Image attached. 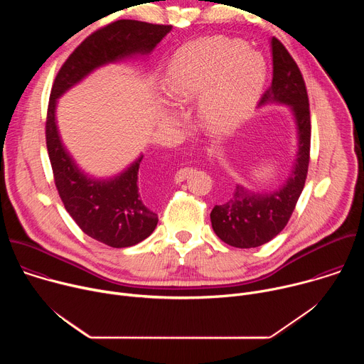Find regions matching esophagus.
<instances>
[{"mask_svg":"<svg viewBox=\"0 0 364 364\" xmlns=\"http://www.w3.org/2000/svg\"><path fill=\"white\" fill-rule=\"evenodd\" d=\"M193 173V170L191 168H180L177 173H176V176H174V181L176 183H181V181H184L190 174Z\"/></svg>","mask_w":364,"mask_h":364,"instance_id":"34e87169","label":"esophagus"}]
</instances>
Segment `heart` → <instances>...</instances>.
I'll return each instance as SVG.
<instances>
[{
	"label": "heart",
	"mask_w": 364,
	"mask_h": 364,
	"mask_svg": "<svg viewBox=\"0 0 364 364\" xmlns=\"http://www.w3.org/2000/svg\"><path fill=\"white\" fill-rule=\"evenodd\" d=\"M264 59L246 44L212 37L187 44L168 63L164 90L176 105L197 99L196 117L209 132L236 128L250 112L265 83ZM176 114L163 115L164 124H176Z\"/></svg>",
	"instance_id": "obj_1"
}]
</instances>
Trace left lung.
<instances>
[{"label":"left lung","mask_w":364,"mask_h":364,"mask_svg":"<svg viewBox=\"0 0 364 364\" xmlns=\"http://www.w3.org/2000/svg\"><path fill=\"white\" fill-rule=\"evenodd\" d=\"M272 83L259 107L285 105L296 128L295 163L287 181L272 191H252L236 186L232 197L215 205L210 213L215 233L228 245L247 249L274 239L288 223L302 193L311 145L309 103L302 75L284 44L272 37Z\"/></svg>","instance_id":"8db88e82"}]
</instances>
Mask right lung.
<instances>
[{"instance_id":"add662e5","label":"right lung","mask_w":364,"mask_h":364,"mask_svg":"<svg viewBox=\"0 0 364 364\" xmlns=\"http://www.w3.org/2000/svg\"><path fill=\"white\" fill-rule=\"evenodd\" d=\"M171 26L119 20L89 36L65 62L51 87L46 142L55 184L65 209L92 239L111 247H128L146 239L157 228L159 216L142 198L138 170L144 155L111 178H95L79 168L59 134L58 99L93 70L148 56L170 31Z\"/></svg>"}]
</instances>
